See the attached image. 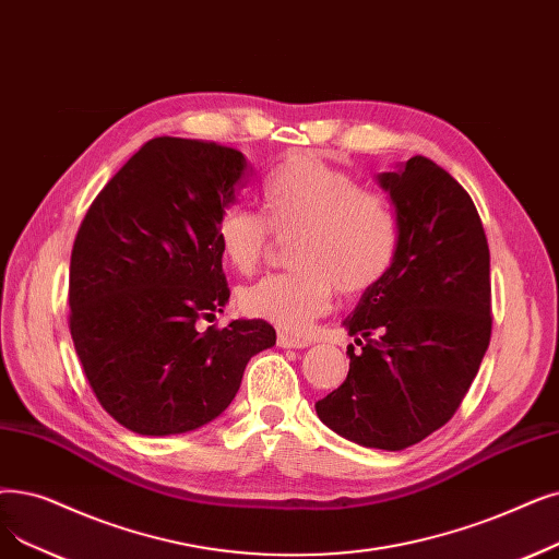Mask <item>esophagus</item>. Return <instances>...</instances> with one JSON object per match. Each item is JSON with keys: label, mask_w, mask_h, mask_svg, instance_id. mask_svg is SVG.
<instances>
[{"label": "esophagus", "mask_w": 559, "mask_h": 559, "mask_svg": "<svg viewBox=\"0 0 559 559\" xmlns=\"http://www.w3.org/2000/svg\"><path fill=\"white\" fill-rule=\"evenodd\" d=\"M276 343H278V347H283V349H304V347L310 345V340L299 337V335H293V333H278Z\"/></svg>", "instance_id": "obj_1"}]
</instances>
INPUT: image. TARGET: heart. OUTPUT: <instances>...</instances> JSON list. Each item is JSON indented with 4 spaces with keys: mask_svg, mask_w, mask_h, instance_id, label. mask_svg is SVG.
Returning <instances> with one entry per match:
<instances>
[{
    "mask_svg": "<svg viewBox=\"0 0 559 559\" xmlns=\"http://www.w3.org/2000/svg\"><path fill=\"white\" fill-rule=\"evenodd\" d=\"M264 216L228 207L216 224V245L235 272L251 274L272 230L289 239L293 272L270 274L239 293L251 318L304 333L331 308L335 287L362 295L393 264L400 224L393 205L312 153H289L262 182Z\"/></svg>",
    "mask_w": 559,
    "mask_h": 559,
    "instance_id": "heart-1",
    "label": "heart"
}]
</instances>
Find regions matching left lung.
Listing matches in <instances>:
<instances>
[{
  "label": "left lung",
  "instance_id": "obj_1",
  "mask_svg": "<svg viewBox=\"0 0 559 559\" xmlns=\"http://www.w3.org/2000/svg\"><path fill=\"white\" fill-rule=\"evenodd\" d=\"M400 241L383 278L345 320L349 374L314 404L345 439L404 450L443 427L466 397L491 340V264L468 191L416 155L377 176Z\"/></svg>",
  "mask_w": 559,
  "mask_h": 559
}]
</instances>
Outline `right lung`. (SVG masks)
Instances as JSON below:
<instances>
[{"label":"right lung","mask_w":559,"mask_h":559,"mask_svg":"<svg viewBox=\"0 0 559 559\" xmlns=\"http://www.w3.org/2000/svg\"><path fill=\"white\" fill-rule=\"evenodd\" d=\"M214 141L143 143L88 207L70 255V335L107 414L141 436L222 416L247 362L276 345L264 320L207 326L230 289L216 224L249 182Z\"/></svg>","instance_id":"obj_1"}]
</instances>
